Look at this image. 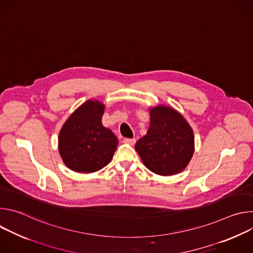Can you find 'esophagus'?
<instances>
[{"instance_id": "34e87169", "label": "esophagus", "mask_w": 253, "mask_h": 253, "mask_svg": "<svg viewBox=\"0 0 253 253\" xmlns=\"http://www.w3.org/2000/svg\"><path fill=\"white\" fill-rule=\"evenodd\" d=\"M123 142L125 144H129V145H134L135 142H136V139L135 138H124Z\"/></svg>"}]
</instances>
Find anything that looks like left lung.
Segmentation results:
<instances>
[{
  "label": "left lung",
  "mask_w": 253,
  "mask_h": 253,
  "mask_svg": "<svg viewBox=\"0 0 253 253\" xmlns=\"http://www.w3.org/2000/svg\"><path fill=\"white\" fill-rule=\"evenodd\" d=\"M149 113L147 134L135 144L143 164L162 176L181 172L194 153V135L190 125L168 106L152 107Z\"/></svg>",
  "instance_id": "obj_1"
}]
</instances>
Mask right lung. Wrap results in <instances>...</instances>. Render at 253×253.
Wrapping results in <instances>:
<instances>
[{
  "label": "right lung",
  "instance_id": "right-lung-1",
  "mask_svg": "<svg viewBox=\"0 0 253 253\" xmlns=\"http://www.w3.org/2000/svg\"><path fill=\"white\" fill-rule=\"evenodd\" d=\"M104 110L103 103L88 100L63 125L59 133V152L71 170L96 172L112 160L118 139L102 125Z\"/></svg>",
  "mask_w": 253,
  "mask_h": 253
}]
</instances>
